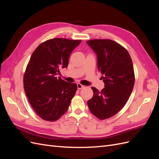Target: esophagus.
<instances>
[{"instance_id": "esophagus-1", "label": "esophagus", "mask_w": 159, "mask_h": 159, "mask_svg": "<svg viewBox=\"0 0 159 159\" xmlns=\"http://www.w3.org/2000/svg\"><path fill=\"white\" fill-rule=\"evenodd\" d=\"M77 87H78V89H82V88H84V85H81L80 84H77Z\"/></svg>"}]
</instances>
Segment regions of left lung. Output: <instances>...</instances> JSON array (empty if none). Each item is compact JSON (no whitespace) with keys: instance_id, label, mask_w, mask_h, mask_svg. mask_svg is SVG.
I'll use <instances>...</instances> for the list:
<instances>
[{"instance_id":"left-lung-1","label":"left lung","mask_w":159,"mask_h":159,"mask_svg":"<svg viewBox=\"0 0 159 159\" xmlns=\"http://www.w3.org/2000/svg\"><path fill=\"white\" fill-rule=\"evenodd\" d=\"M97 55L98 68L105 88H91L93 96L88 101L90 111L99 119L113 116L126 104L134 84L133 65L127 50L108 39L86 42Z\"/></svg>"}]
</instances>
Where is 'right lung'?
<instances>
[{
    "label": "right lung",
    "mask_w": 159,
    "mask_h": 159,
    "mask_svg": "<svg viewBox=\"0 0 159 159\" xmlns=\"http://www.w3.org/2000/svg\"><path fill=\"white\" fill-rule=\"evenodd\" d=\"M81 40L53 38L34 51L24 75V89L31 106L48 121L60 119L68 110L77 84L57 78L60 69L67 68L71 52Z\"/></svg>",
    "instance_id": "right-lung-1"
}]
</instances>
